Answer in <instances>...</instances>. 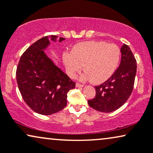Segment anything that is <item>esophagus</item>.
I'll use <instances>...</instances> for the list:
<instances>
[{"mask_svg":"<svg viewBox=\"0 0 153 153\" xmlns=\"http://www.w3.org/2000/svg\"><path fill=\"white\" fill-rule=\"evenodd\" d=\"M83 86H84V85L83 84H79V83H76V87H77V88H81V87H83Z\"/></svg>","mask_w":153,"mask_h":153,"instance_id":"obj_1","label":"esophagus"}]
</instances>
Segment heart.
Instances as JSON below:
<instances>
[{"label": "heart", "instance_id": "obj_1", "mask_svg": "<svg viewBox=\"0 0 153 153\" xmlns=\"http://www.w3.org/2000/svg\"><path fill=\"white\" fill-rule=\"evenodd\" d=\"M121 52L117 45L104 41H91L77 44L72 53L63 55L67 72L74 77L84 66L86 72L83 80H91L94 84H102L114 74L120 65Z\"/></svg>", "mask_w": 153, "mask_h": 153}]
</instances>
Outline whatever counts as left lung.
<instances>
[{
	"label": "left lung",
	"mask_w": 153,
	"mask_h": 153,
	"mask_svg": "<svg viewBox=\"0 0 153 153\" xmlns=\"http://www.w3.org/2000/svg\"><path fill=\"white\" fill-rule=\"evenodd\" d=\"M120 67L105 82L96 86L95 98L89 106L102 112H111L122 107L131 94L136 74V60L127 45L121 48Z\"/></svg>",
	"instance_id": "1"
}]
</instances>
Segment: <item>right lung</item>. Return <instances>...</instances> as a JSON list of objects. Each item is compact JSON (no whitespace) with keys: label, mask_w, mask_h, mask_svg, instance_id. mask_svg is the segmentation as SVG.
Instances as JSON below:
<instances>
[{"label":"right lung","mask_w":153,"mask_h":153,"mask_svg":"<svg viewBox=\"0 0 153 153\" xmlns=\"http://www.w3.org/2000/svg\"><path fill=\"white\" fill-rule=\"evenodd\" d=\"M57 38L48 36L30 45L21 56L16 71L17 85L25 102L43 115H51L64 109L67 93L76 84L45 53L50 41L56 42ZM65 39L59 37V42Z\"/></svg>","instance_id":"1"}]
</instances>
